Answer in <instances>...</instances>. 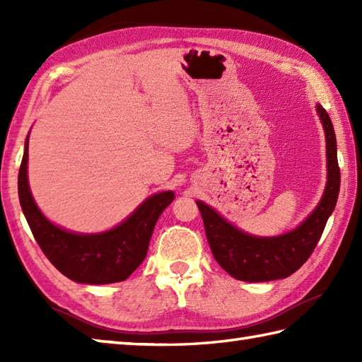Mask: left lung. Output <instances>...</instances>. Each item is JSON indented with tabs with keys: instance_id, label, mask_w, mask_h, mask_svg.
<instances>
[{
	"instance_id": "8db88e82",
	"label": "left lung",
	"mask_w": 362,
	"mask_h": 362,
	"mask_svg": "<svg viewBox=\"0 0 362 362\" xmlns=\"http://www.w3.org/2000/svg\"><path fill=\"white\" fill-rule=\"evenodd\" d=\"M317 113L327 140V187L316 210L297 228L272 238L252 236L233 227L211 206L201 201L196 202L214 259L236 280L271 281L286 279L303 266L324 233L339 196L341 169L337 165L333 122L322 105H317Z\"/></svg>"
}]
</instances>
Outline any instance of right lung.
Segmentation results:
<instances>
[{
  "label": "right lung",
  "mask_w": 362,
  "mask_h": 362,
  "mask_svg": "<svg viewBox=\"0 0 362 362\" xmlns=\"http://www.w3.org/2000/svg\"><path fill=\"white\" fill-rule=\"evenodd\" d=\"M28 149L18 173V197L37 244L57 271L86 284H107L126 280L143 263L160 214L174 201L173 191L153 194L130 216L109 232L71 233L54 226L38 210L28 183Z\"/></svg>",
  "instance_id": "right-lung-1"
}]
</instances>
